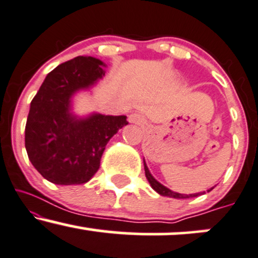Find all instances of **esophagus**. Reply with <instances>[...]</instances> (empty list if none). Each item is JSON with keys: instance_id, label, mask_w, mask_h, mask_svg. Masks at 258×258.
<instances>
[{"instance_id": "esophagus-1", "label": "esophagus", "mask_w": 258, "mask_h": 258, "mask_svg": "<svg viewBox=\"0 0 258 258\" xmlns=\"http://www.w3.org/2000/svg\"><path fill=\"white\" fill-rule=\"evenodd\" d=\"M128 121L131 123H136V125H144L145 117L139 113H133L128 116Z\"/></svg>"}]
</instances>
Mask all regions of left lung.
Segmentation results:
<instances>
[{
    "label": "left lung",
    "mask_w": 258,
    "mask_h": 258,
    "mask_svg": "<svg viewBox=\"0 0 258 258\" xmlns=\"http://www.w3.org/2000/svg\"><path fill=\"white\" fill-rule=\"evenodd\" d=\"M143 162H144V169H145V176H147L149 184H150L151 187L154 188L155 191L157 192V194L161 195V196H167V197H170V198H178V200H182V198H191V197H197V196H201V195H204L206 194V191L204 192H198V194H191V195H186V194H179V192H174L172 190H169L168 187H166V186L161 184V182L157 181L156 179L154 178L153 175H151L150 170H149L147 163H145V160L143 159ZM214 187L209 188V190H207V192H210L213 190Z\"/></svg>",
    "instance_id": "1"
}]
</instances>
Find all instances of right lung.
Listing matches in <instances>:
<instances>
[{
	"label": "right lung",
	"instance_id": "obj_1",
	"mask_svg": "<svg viewBox=\"0 0 258 258\" xmlns=\"http://www.w3.org/2000/svg\"><path fill=\"white\" fill-rule=\"evenodd\" d=\"M107 64L77 56L48 73L33 97L25 127V148L33 167L56 185H80L96 174L107 143L126 126V115L79 116L73 98L103 79Z\"/></svg>",
	"mask_w": 258,
	"mask_h": 258
}]
</instances>
